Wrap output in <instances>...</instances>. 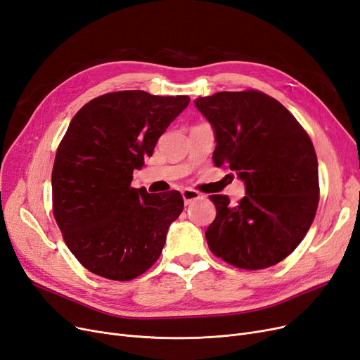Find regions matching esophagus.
I'll return each mask as SVG.
<instances>
[{"label": "esophagus", "mask_w": 360, "mask_h": 360, "mask_svg": "<svg viewBox=\"0 0 360 360\" xmlns=\"http://www.w3.org/2000/svg\"><path fill=\"white\" fill-rule=\"evenodd\" d=\"M182 198H184V202L186 206L188 205H193L194 201H197V200H200V198H202V195L198 193V191H195V190H190V188H186V190H184L182 193Z\"/></svg>", "instance_id": "1"}]
</instances>
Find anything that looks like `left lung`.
<instances>
[{
  "label": "left lung",
  "instance_id": "left-lung-1",
  "mask_svg": "<svg viewBox=\"0 0 360 360\" xmlns=\"http://www.w3.org/2000/svg\"><path fill=\"white\" fill-rule=\"evenodd\" d=\"M214 131L213 162L237 174L245 195L236 206L210 195L216 217L206 231L212 253L241 269L284 260L307 233L318 209V159L300 123L260 91H222L194 101Z\"/></svg>",
  "mask_w": 360,
  "mask_h": 360
}]
</instances>
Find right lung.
<instances>
[{"instance_id":"right-lung-1","label":"right lung","mask_w":360,"mask_h":360,"mask_svg":"<svg viewBox=\"0 0 360 360\" xmlns=\"http://www.w3.org/2000/svg\"><path fill=\"white\" fill-rule=\"evenodd\" d=\"M188 104V96L117 91L91 100L72 119L54 160L53 212L89 272L129 281L160 257L182 195L132 188V174Z\"/></svg>"}]
</instances>
